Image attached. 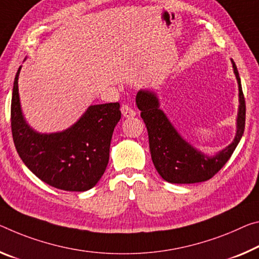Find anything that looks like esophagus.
Listing matches in <instances>:
<instances>
[{
  "label": "esophagus",
  "mask_w": 259,
  "mask_h": 259,
  "mask_svg": "<svg viewBox=\"0 0 259 259\" xmlns=\"http://www.w3.org/2000/svg\"><path fill=\"white\" fill-rule=\"evenodd\" d=\"M121 112H122V115L124 117H133V116H135V115H136V112H135V110L130 107L129 105H122V107H121Z\"/></svg>",
  "instance_id": "34e87169"
}]
</instances>
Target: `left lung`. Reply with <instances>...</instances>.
I'll use <instances>...</instances> for the list:
<instances>
[{
	"label": "left lung",
	"mask_w": 259,
	"mask_h": 259,
	"mask_svg": "<svg viewBox=\"0 0 259 259\" xmlns=\"http://www.w3.org/2000/svg\"><path fill=\"white\" fill-rule=\"evenodd\" d=\"M232 63L239 84L237 130L232 144L213 157H207L197 151L180 136L165 113L159 108V100L153 92L141 90L137 93L136 104L149 134L152 161L165 181L181 184L207 181L225 166L235 151L244 133L245 100L239 71L233 60Z\"/></svg>",
	"instance_id": "8db88e82"
}]
</instances>
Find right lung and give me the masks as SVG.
Listing matches in <instances>:
<instances>
[{
	"instance_id": "1",
	"label": "right lung",
	"mask_w": 259,
	"mask_h": 259,
	"mask_svg": "<svg viewBox=\"0 0 259 259\" xmlns=\"http://www.w3.org/2000/svg\"><path fill=\"white\" fill-rule=\"evenodd\" d=\"M19 67L11 99V133L20 159L41 181L65 191H86L104 175L120 104L90 106L70 128L39 134L24 120L18 94Z\"/></svg>"
}]
</instances>
